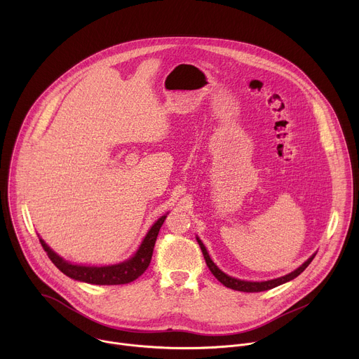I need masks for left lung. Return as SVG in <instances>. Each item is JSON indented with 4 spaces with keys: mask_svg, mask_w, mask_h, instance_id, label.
<instances>
[{
    "mask_svg": "<svg viewBox=\"0 0 359 359\" xmlns=\"http://www.w3.org/2000/svg\"><path fill=\"white\" fill-rule=\"evenodd\" d=\"M196 238H197V243H198V245H200V248H201V251H203V255H204V260H206V264H208L209 270L212 271V274H213L223 285H226L227 288L237 290V291H243V292H260V291H267V290H271V288H274V287H277V285H281V284H284V283H287V281H291V280H294L295 277H298L306 267H309L310 263L313 262V259L316 257V254H313L311 257H310L309 260H306L302 266H299L297 270H294V271H291L290 274L283 276V277H280V278H274V280H269V281H244V280H238V278L230 277V276H227L226 273H223V271L213 263V260L210 259V255H209L206 247H204V244L201 243V240H200L198 237H196Z\"/></svg>",
    "mask_w": 359,
    "mask_h": 359,
    "instance_id": "obj_1",
    "label": "left lung"
}]
</instances>
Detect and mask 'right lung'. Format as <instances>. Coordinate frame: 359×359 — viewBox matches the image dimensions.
Here are the masks:
<instances>
[{"label":"right lung","instance_id":"right-lung-1","mask_svg":"<svg viewBox=\"0 0 359 359\" xmlns=\"http://www.w3.org/2000/svg\"><path fill=\"white\" fill-rule=\"evenodd\" d=\"M166 216H162L155 224L150 227L146 237L143 238L140 247L135 252L133 257L129 260L112 264V266H104V267H95V266H79L72 264L48 247V244L39 237V243L46 251L49 260L53 262L58 270H61L65 276L83 281L88 284H96V285H119V284H128L130 281H135L137 277H140L146 269L150 264L153 247H155L159 230L165 222Z\"/></svg>","mask_w":359,"mask_h":359}]
</instances>
